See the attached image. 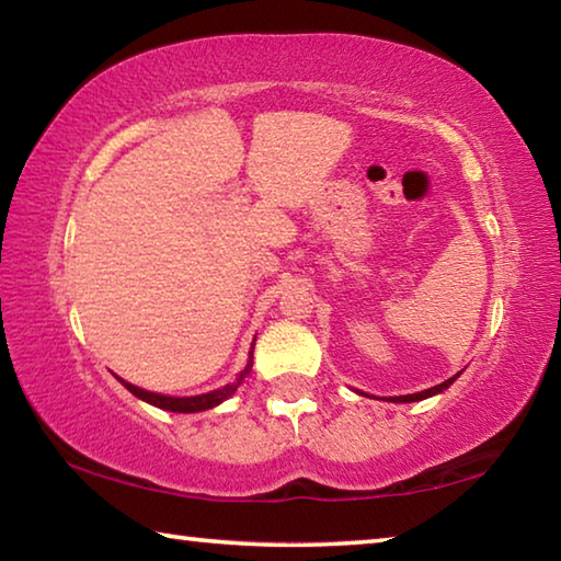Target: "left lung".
Wrapping results in <instances>:
<instances>
[{
    "instance_id": "8db88e82",
    "label": "left lung",
    "mask_w": 561,
    "mask_h": 561,
    "mask_svg": "<svg viewBox=\"0 0 561 561\" xmlns=\"http://www.w3.org/2000/svg\"><path fill=\"white\" fill-rule=\"evenodd\" d=\"M455 381V378H448V381L445 383H440V386H433V388H428V391H421V393H411V396H396V398H391V401H396V403H411V401H423V398H428V396H435V393H440L443 388H448L450 383Z\"/></svg>"
}]
</instances>
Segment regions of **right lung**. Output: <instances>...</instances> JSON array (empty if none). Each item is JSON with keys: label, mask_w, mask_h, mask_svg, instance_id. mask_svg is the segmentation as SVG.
I'll use <instances>...</instances> for the list:
<instances>
[{"label": "right lung", "mask_w": 561, "mask_h": 561, "mask_svg": "<svg viewBox=\"0 0 561 561\" xmlns=\"http://www.w3.org/2000/svg\"><path fill=\"white\" fill-rule=\"evenodd\" d=\"M252 368V351H250V360H247V368L240 374V378H237L234 383H227L225 388H217V391L213 393H203V396H190V398H170V396H160V393H150V391H144V388L133 386V383H126L123 378H118V381L128 388V391L133 396H138L140 401H146L150 405H158L163 408V411H173V413H195V411H207V408H213L217 403H222L225 398H230L237 386L242 383V378L250 374Z\"/></svg>", "instance_id": "1"}]
</instances>
